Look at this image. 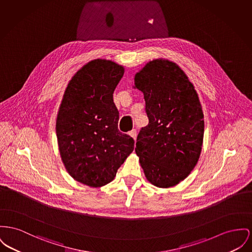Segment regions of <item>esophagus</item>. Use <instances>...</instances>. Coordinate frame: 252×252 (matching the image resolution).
Wrapping results in <instances>:
<instances>
[{
  "label": "esophagus",
  "mask_w": 252,
  "mask_h": 252,
  "mask_svg": "<svg viewBox=\"0 0 252 252\" xmlns=\"http://www.w3.org/2000/svg\"><path fill=\"white\" fill-rule=\"evenodd\" d=\"M128 134L133 138L134 140H136V137H137V131H136V129H132L131 131H129Z\"/></svg>",
  "instance_id": "obj_1"
}]
</instances>
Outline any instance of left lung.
<instances>
[{
    "label": "left lung",
    "instance_id": "left-lung-1",
    "mask_svg": "<svg viewBox=\"0 0 252 252\" xmlns=\"http://www.w3.org/2000/svg\"><path fill=\"white\" fill-rule=\"evenodd\" d=\"M144 93L148 125L137 137L136 154L148 181L170 188L188 177L199 160L204 114L198 94L175 63L153 60L135 75Z\"/></svg>",
    "mask_w": 252,
    "mask_h": 252
}]
</instances>
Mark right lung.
Wrapping results in <instances>:
<instances>
[{"label": "right lung", "instance_id": "add662e5", "mask_svg": "<svg viewBox=\"0 0 252 252\" xmlns=\"http://www.w3.org/2000/svg\"><path fill=\"white\" fill-rule=\"evenodd\" d=\"M125 69L107 60L85 64L69 81L56 121L60 154L67 172L92 188L110 183L133 151L134 140L118 129L113 92Z\"/></svg>", "mask_w": 252, "mask_h": 252}]
</instances>
